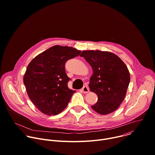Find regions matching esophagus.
<instances>
[{
    "label": "esophagus",
    "instance_id": "obj_1",
    "mask_svg": "<svg viewBox=\"0 0 155 155\" xmlns=\"http://www.w3.org/2000/svg\"><path fill=\"white\" fill-rule=\"evenodd\" d=\"M82 92H84V93H87V92H89V89L88 87L86 86H84L83 87V89H82Z\"/></svg>",
    "mask_w": 155,
    "mask_h": 155
}]
</instances>
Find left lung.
<instances>
[{"mask_svg": "<svg viewBox=\"0 0 155 155\" xmlns=\"http://www.w3.org/2000/svg\"><path fill=\"white\" fill-rule=\"evenodd\" d=\"M80 56L84 58L93 71L89 86L97 94L98 101L91 108L101 115L114 112L123 101L130 81L127 66L110 51L83 50Z\"/></svg>", "mask_w": 155, "mask_h": 155, "instance_id": "1", "label": "left lung"}]
</instances>
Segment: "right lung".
<instances>
[{"instance_id":"add662e5","label":"right lung","mask_w":155,"mask_h":155,"mask_svg":"<svg viewBox=\"0 0 155 155\" xmlns=\"http://www.w3.org/2000/svg\"><path fill=\"white\" fill-rule=\"evenodd\" d=\"M81 50L56 45L35 57L28 64L23 81L29 98L43 114L61 113L76 91L68 86L69 78L65 63L78 57Z\"/></svg>"}]
</instances>
